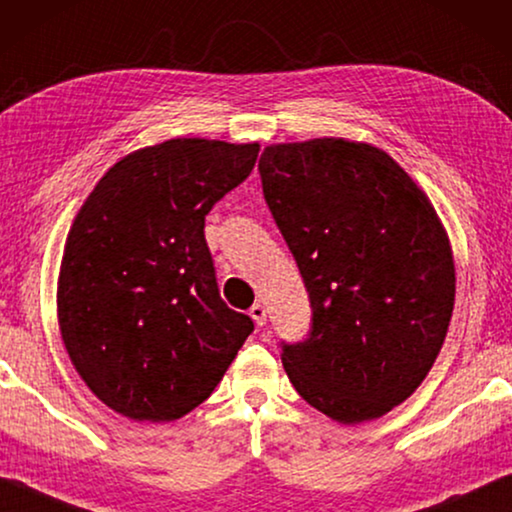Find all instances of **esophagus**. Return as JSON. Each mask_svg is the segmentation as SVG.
I'll return each mask as SVG.
<instances>
[{"mask_svg":"<svg viewBox=\"0 0 512 512\" xmlns=\"http://www.w3.org/2000/svg\"><path fill=\"white\" fill-rule=\"evenodd\" d=\"M250 317L255 319L257 326H264L266 324V308L262 303H255L253 308H250Z\"/></svg>","mask_w":512,"mask_h":512,"instance_id":"esophagus-1","label":"esophagus"}]
</instances>
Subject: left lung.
Wrapping results in <instances>:
<instances>
[{"label": "left lung", "instance_id": "8db88e82", "mask_svg": "<svg viewBox=\"0 0 512 512\" xmlns=\"http://www.w3.org/2000/svg\"><path fill=\"white\" fill-rule=\"evenodd\" d=\"M259 174L312 305L308 340L282 345L287 377L333 421H375L421 386L446 340L455 262L444 223L368 142L269 144Z\"/></svg>", "mask_w": 512, "mask_h": 512}]
</instances>
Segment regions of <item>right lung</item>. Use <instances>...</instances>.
<instances>
[{"label":"right lung","instance_id":"1","mask_svg":"<svg viewBox=\"0 0 512 512\" xmlns=\"http://www.w3.org/2000/svg\"><path fill=\"white\" fill-rule=\"evenodd\" d=\"M259 144L174 137L117 160L75 216L57 280L64 347L89 391L170 423L220 384L253 319L220 299L204 218Z\"/></svg>","mask_w":512,"mask_h":512}]
</instances>
